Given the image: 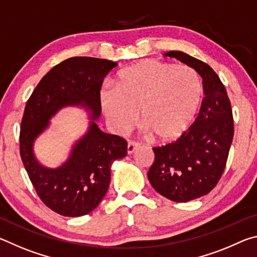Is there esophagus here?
<instances>
[{
    "label": "esophagus",
    "mask_w": 257,
    "mask_h": 257,
    "mask_svg": "<svg viewBox=\"0 0 257 257\" xmlns=\"http://www.w3.org/2000/svg\"><path fill=\"white\" fill-rule=\"evenodd\" d=\"M139 147V144H137V143L135 142H129L128 143V146H127V152L128 154H133L135 151H136Z\"/></svg>",
    "instance_id": "1"
}]
</instances>
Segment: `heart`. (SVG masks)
I'll use <instances>...</instances> for the list:
<instances>
[{
    "instance_id": "heart-1",
    "label": "heart",
    "mask_w": 257,
    "mask_h": 257,
    "mask_svg": "<svg viewBox=\"0 0 257 257\" xmlns=\"http://www.w3.org/2000/svg\"><path fill=\"white\" fill-rule=\"evenodd\" d=\"M116 87L105 85L99 104L108 124L123 134L141 122L159 143H171L188 132L203 101V82L189 67L144 60L121 70Z\"/></svg>"
}]
</instances>
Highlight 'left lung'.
I'll return each mask as SVG.
<instances>
[{"mask_svg":"<svg viewBox=\"0 0 257 257\" xmlns=\"http://www.w3.org/2000/svg\"><path fill=\"white\" fill-rule=\"evenodd\" d=\"M165 56L195 69L204 90L195 122L177 142L154 147L155 160L147 173L159 194L182 203L208 194L219 182L232 143L233 118L225 87L208 64L180 51Z\"/></svg>","mask_w":257,"mask_h":257,"instance_id":"8db88e82","label":"left lung"}]
</instances>
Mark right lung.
<instances>
[{
	"instance_id": "right-lung-1",
	"label": "right lung",
	"mask_w": 257,
	"mask_h": 257,
	"mask_svg": "<svg viewBox=\"0 0 257 257\" xmlns=\"http://www.w3.org/2000/svg\"><path fill=\"white\" fill-rule=\"evenodd\" d=\"M118 66L110 60L75 56L56 64L38 82L25 107L20 125V156L42 202L63 216L88 214L105 196L113 161L127 155L122 137L103 133L90 121L88 132L73 145L70 158L58 169L35 158L34 142L60 108L81 105L98 119L99 90L105 76Z\"/></svg>"
}]
</instances>
